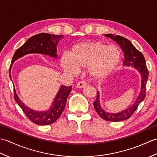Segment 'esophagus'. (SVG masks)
I'll return each instance as SVG.
<instances>
[{
    "mask_svg": "<svg viewBox=\"0 0 157 157\" xmlns=\"http://www.w3.org/2000/svg\"><path fill=\"white\" fill-rule=\"evenodd\" d=\"M86 82H84V81H80V82H79L78 84H77V85H76V86L78 88H84V87H85V86H86Z\"/></svg>",
    "mask_w": 157,
    "mask_h": 157,
    "instance_id": "obj_1",
    "label": "esophagus"
}]
</instances>
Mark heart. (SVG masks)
<instances>
[{
    "label": "heart",
    "instance_id": "b5f03b06",
    "mask_svg": "<svg viewBox=\"0 0 157 157\" xmlns=\"http://www.w3.org/2000/svg\"><path fill=\"white\" fill-rule=\"evenodd\" d=\"M120 52L114 46H107L99 42L86 41L77 43L69 52V58L61 60L63 68L74 73L76 69L89 67L92 77L102 78L107 75L118 64Z\"/></svg>",
    "mask_w": 157,
    "mask_h": 157
}]
</instances>
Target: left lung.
Wrapping results in <instances>:
<instances>
[{
	"label": "left lung",
	"instance_id": "1",
	"mask_svg": "<svg viewBox=\"0 0 157 157\" xmlns=\"http://www.w3.org/2000/svg\"><path fill=\"white\" fill-rule=\"evenodd\" d=\"M106 37H109L112 40H114L117 42L119 45L121 46L122 51L124 52L125 61L123 64L125 66H133L137 69L140 72L142 76V86L141 91L139 96L136 99L134 104H133L129 108L124 110L118 113H109L104 111L100 106V99L99 93L97 92L96 101L93 103L96 111L97 112L98 115L103 119L108 121L117 122L123 121L129 119L137 109L138 105L140 102L144 101L146 97V83L148 79V71L146 65V61L144 55L138 50L135 48V46L132 44V43L129 40L121 36H113V34H105Z\"/></svg>",
	"mask_w": 157,
	"mask_h": 157
}]
</instances>
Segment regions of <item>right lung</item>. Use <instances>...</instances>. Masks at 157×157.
I'll return each mask as SVG.
<instances>
[{
  "label": "right lung",
  "instance_id": "obj_1",
  "mask_svg": "<svg viewBox=\"0 0 157 157\" xmlns=\"http://www.w3.org/2000/svg\"><path fill=\"white\" fill-rule=\"evenodd\" d=\"M63 37V35H54L47 33H41L29 38L21 47L15 51L13 56L11 66L9 68V76L11 79L10 71L13 63L17 59L30 53H40V54L47 55L52 57H57L56 54V45L59 40ZM72 86H62L56 94L53 102L51 108L46 111H36L27 107L20 101L17 95L14 88V98L16 102L21 108L26 117L35 124L40 125H47L52 124L57 120L64 110L67 99L70 92L71 91Z\"/></svg>",
  "mask_w": 157,
  "mask_h": 157
}]
</instances>
